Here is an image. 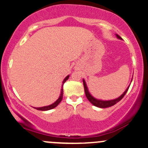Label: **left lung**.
I'll return each instance as SVG.
<instances>
[{
  "instance_id": "left-lung-1",
  "label": "left lung",
  "mask_w": 148,
  "mask_h": 148,
  "mask_svg": "<svg viewBox=\"0 0 148 148\" xmlns=\"http://www.w3.org/2000/svg\"><path fill=\"white\" fill-rule=\"evenodd\" d=\"M116 36H117V37L119 39H121V40H122V38H121V37H120L119 35H116ZM83 84H84V87L85 94H86L87 99H88V100L89 101L91 102V103L93 104V105L95 106L99 107V108H108V107L112 106L115 105L116 103L120 101H121V99L123 98V96H125V94H126L127 90H128V88H129V86H128L127 88V89L125 91V92L123 93V94L121 95L120 97L117 98V99H114V100L101 101V100H98V99H96L95 98L93 97V96L89 94V92H88V88H87L86 82H85V81L84 80V79H83Z\"/></svg>"
}]
</instances>
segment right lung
<instances>
[{
  "instance_id": "add662e5",
  "label": "right lung",
  "mask_w": 148,
  "mask_h": 148,
  "mask_svg": "<svg viewBox=\"0 0 148 148\" xmlns=\"http://www.w3.org/2000/svg\"><path fill=\"white\" fill-rule=\"evenodd\" d=\"M69 76L68 75L67 77H66V78L64 79L63 82H62V89H61V94H60V98H59V99H57V100L56 101L54 102V103L51 104V105H49V106H47L40 107V108H36V109L37 110H40V111H48V110L52 109V108H55L56 106H57L59 105V103H60L62 101V98H63V85H64V84L65 82H66V81L68 79H69Z\"/></svg>"
}]
</instances>
